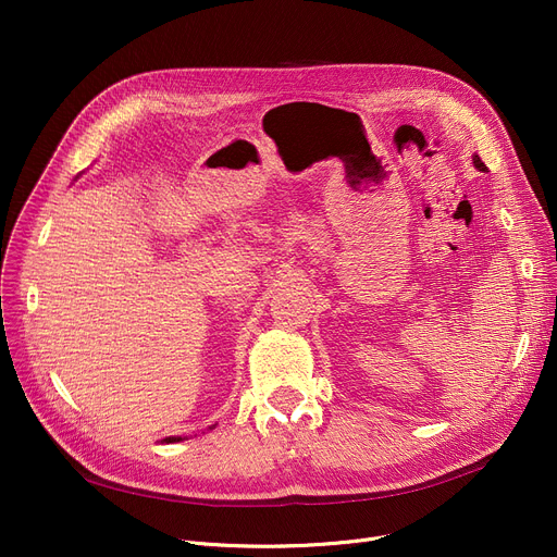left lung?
Segmentation results:
<instances>
[{"label": "left lung", "instance_id": "obj_1", "mask_svg": "<svg viewBox=\"0 0 557 557\" xmlns=\"http://www.w3.org/2000/svg\"><path fill=\"white\" fill-rule=\"evenodd\" d=\"M474 166H476V169H481V171H485V164L481 162V158H479V156H474Z\"/></svg>", "mask_w": 557, "mask_h": 557}]
</instances>
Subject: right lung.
<instances>
[{"instance_id":"1","label":"right lung","mask_w":557,"mask_h":557,"mask_svg":"<svg viewBox=\"0 0 557 557\" xmlns=\"http://www.w3.org/2000/svg\"><path fill=\"white\" fill-rule=\"evenodd\" d=\"M178 441H183V437H164L162 443H178Z\"/></svg>"}]
</instances>
